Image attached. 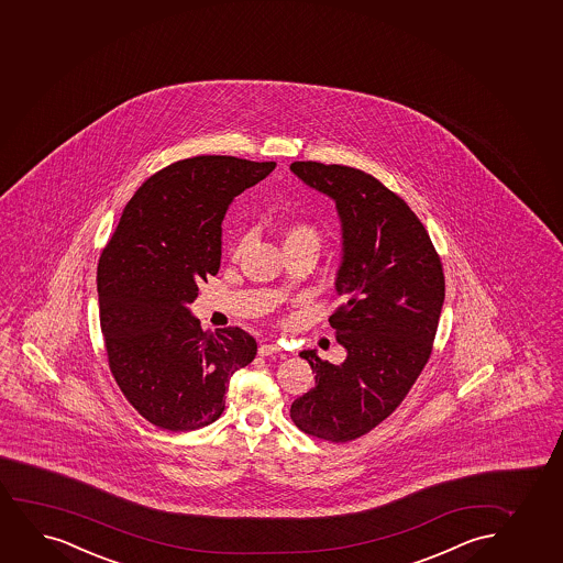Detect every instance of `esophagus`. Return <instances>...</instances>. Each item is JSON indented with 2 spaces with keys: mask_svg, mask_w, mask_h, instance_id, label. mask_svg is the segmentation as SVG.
Masks as SVG:
<instances>
[{
  "mask_svg": "<svg viewBox=\"0 0 563 563\" xmlns=\"http://www.w3.org/2000/svg\"><path fill=\"white\" fill-rule=\"evenodd\" d=\"M277 353H280V347H278L277 343H264V345H260V349H257L260 356H269V354Z\"/></svg>",
  "mask_w": 563,
  "mask_h": 563,
  "instance_id": "esophagus-1",
  "label": "esophagus"
}]
</instances>
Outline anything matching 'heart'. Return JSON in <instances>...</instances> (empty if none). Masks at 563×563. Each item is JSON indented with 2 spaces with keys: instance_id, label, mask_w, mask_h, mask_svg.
Listing matches in <instances>:
<instances>
[{
  "instance_id": "heart-1",
  "label": "heart",
  "mask_w": 563,
  "mask_h": 563,
  "mask_svg": "<svg viewBox=\"0 0 563 563\" xmlns=\"http://www.w3.org/2000/svg\"><path fill=\"white\" fill-rule=\"evenodd\" d=\"M288 243H309L312 246H319V233L311 225H307V223H294L286 231L285 244ZM244 244H246V235L239 236L235 244H233V249H231V254L235 257L241 256V252L244 251Z\"/></svg>"
}]
</instances>
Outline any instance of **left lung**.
Returning <instances> with one entry per match:
<instances>
[{
	"label": "left lung",
	"mask_w": 563,
	"mask_h": 563,
	"mask_svg": "<svg viewBox=\"0 0 563 563\" xmlns=\"http://www.w3.org/2000/svg\"><path fill=\"white\" fill-rule=\"evenodd\" d=\"M291 173L335 201L343 254L330 317L347 351L341 364L301 351L314 387L291 402L299 431L343 444L375 429L400 406L432 353L445 283L431 236L406 202L372 174L296 161Z\"/></svg>",
	"instance_id": "8db88e82"
}]
</instances>
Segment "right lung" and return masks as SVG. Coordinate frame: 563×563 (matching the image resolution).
Masks as SVG:
<instances>
[{
    "mask_svg": "<svg viewBox=\"0 0 563 563\" xmlns=\"http://www.w3.org/2000/svg\"><path fill=\"white\" fill-rule=\"evenodd\" d=\"M275 163L230 155L178 161L132 195L98 262L100 328L111 375L146 421L184 432L214 423L231 375L256 356L241 328L205 332L189 303L220 269L231 201Z\"/></svg>",
    "mask_w": 563,
    "mask_h": 563,
    "instance_id": "add662e5",
    "label": "right lung"
}]
</instances>
